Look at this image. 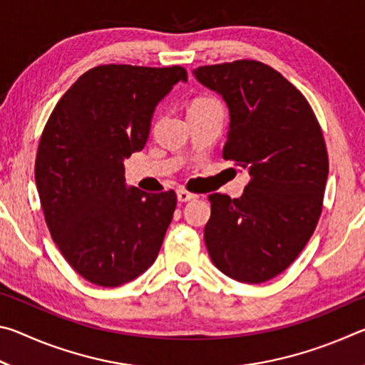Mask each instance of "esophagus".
<instances>
[{
    "mask_svg": "<svg viewBox=\"0 0 365 365\" xmlns=\"http://www.w3.org/2000/svg\"><path fill=\"white\" fill-rule=\"evenodd\" d=\"M177 197H178V201H180V202H187V201H191V200H196V195L180 188L177 191Z\"/></svg>",
    "mask_w": 365,
    "mask_h": 365,
    "instance_id": "34e87169",
    "label": "esophagus"
}]
</instances>
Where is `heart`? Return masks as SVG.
<instances>
[{"label":"heart","mask_w":365,"mask_h":365,"mask_svg":"<svg viewBox=\"0 0 365 365\" xmlns=\"http://www.w3.org/2000/svg\"><path fill=\"white\" fill-rule=\"evenodd\" d=\"M214 101L215 100H212V98H197V100H195L191 106H202V104H209V103H214Z\"/></svg>","instance_id":"obj_1"}]
</instances>
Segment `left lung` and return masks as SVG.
Instances as JSON below:
<instances>
[{
  "label": "left lung",
  "instance_id": "1",
  "mask_svg": "<svg viewBox=\"0 0 365 365\" xmlns=\"http://www.w3.org/2000/svg\"><path fill=\"white\" fill-rule=\"evenodd\" d=\"M193 73L230 110L222 156L251 177L242 197L209 195L207 252L233 280L267 282L298 257L322 212L329 175L322 128L301 91L267 64L242 59Z\"/></svg>",
  "mask_w": 365,
  "mask_h": 365
}]
</instances>
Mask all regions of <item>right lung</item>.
I'll use <instances>...</instances> for the list:
<instances>
[{
    "label": "right lung",
    "instance_id": "right-lung-1",
    "mask_svg": "<svg viewBox=\"0 0 365 365\" xmlns=\"http://www.w3.org/2000/svg\"><path fill=\"white\" fill-rule=\"evenodd\" d=\"M187 78L180 66H98L49 115L35 160L41 209L66 261L95 285H123L156 261L177 196L127 188L123 159L143 150L158 103Z\"/></svg>",
    "mask_w": 365,
    "mask_h": 365
}]
</instances>
